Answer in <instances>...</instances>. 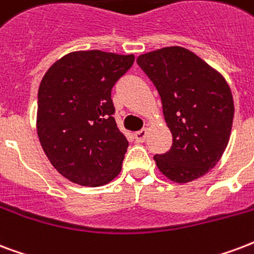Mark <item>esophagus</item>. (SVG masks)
<instances>
[{"label":"esophagus","instance_id":"esophagus-1","mask_svg":"<svg viewBox=\"0 0 254 254\" xmlns=\"http://www.w3.org/2000/svg\"><path fill=\"white\" fill-rule=\"evenodd\" d=\"M146 135H147V129L143 128V129H140V131H136V132H135L134 138H135V140H136V142L142 143V142H144V139H146Z\"/></svg>","mask_w":254,"mask_h":254}]
</instances>
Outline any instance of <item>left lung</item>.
<instances>
[{
	"label": "left lung",
	"instance_id": "left-lung-1",
	"mask_svg": "<svg viewBox=\"0 0 254 254\" xmlns=\"http://www.w3.org/2000/svg\"><path fill=\"white\" fill-rule=\"evenodd\" d=\"M138 65L159 92L173 144L156 154L158 169L185 184L213 169L228 146L233 125V96L222 76L181 47L140 55Z\"/></svg>",
	"mask_w": 254,
	"mask_h": 254
}]
</instances>
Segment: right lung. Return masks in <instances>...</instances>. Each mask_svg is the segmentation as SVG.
Masks as SVG:
<instances>
[{"label":"right lung","mask_w":254,"mask_h":254,"mask_svg":"<svg viewBox=\"0 0 254 254\" xmlns=\"http://www.w3.org/2000/svg\"><path fill=\"white\" fill-rule=\"evenodd\" d=\"M134 60V55L73 52L41 80L40 143L53 167L75 184L102 186L120 173L128 142L116 126L111 91Z\"/></svg>","instance_id":"1"}]
</instances>
